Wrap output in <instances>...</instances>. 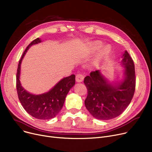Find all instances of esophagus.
Wrapping results in <instances>:
<instances>
[{
	"mask_svg": "<svg viewBox=\"0 0 152 152\" xmlns=\"http://www.w3.org/2000/svg\"><path fill=\"white\" fill-rule=\"evenodd\" d=\"M84 79V76L80 73H77L76 75V81L77 83H81Z\"/></svg>",
	"mask_w": 152,
	"mask_h": 152,
	"instance_id": "esophagus-1",
	"label": "esophagus"
}]
</instances>
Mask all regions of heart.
I'll return each instance as SVG.
<instances>
[{
    "mask_svg": "<svg viewBox=\"0 0 152 152\" xmlns=\"http://www.w3.org/2000/svg\"><path fill=\"white\" fill-rule=\"evenodd\" d=\"M92 49L94 51L99 50L100 48L102 46V43L100 41L94 42L92 45ZM111 52V47L110 45H105L103 47L102 49L98 52L96 56V61H100L103 60L107 58Z\"/></svg>",
    "mask_w": 152,
    "mask_h": 152,
    "instance_id": "obj_1",
    "label": "heart"
}]
</instances>
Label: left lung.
Wrapping results in <instances>:
<instances>
[{"label":"left lung","instance_id":"left-lung-1","mask_svg":"<svg viewBox=\"0 0 152 152\" xmlns=\"http://www.w3.org/2000/svg\"><path fill=\"white\" fill-rule=\"evenodd\" d=\"M122 64L125 66L123 81L113 86L108 83L99 70L92 71L85 77L84 83L87 95L85 106L95 118L108 120L120 115L131 103L135 90V67L127 51L123 54Z\"/></svg>","mask_w":152,"mask_h":152}]
</instances>
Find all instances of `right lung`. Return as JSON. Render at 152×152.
<instances>
[{"label": "right lung", "instance_id": "1", "mask_svg": "<svg viewBox=\"0 0 152 152\" xmlns=\"http://www.w3.org/2000/svg\"><path fill=\"white\" fill-rule=\"evenodd\" d=\"M39 42H41L39 38L34 39L24 51L18 65L16 87L20 102L28 113L37 119H50L57 116L61 110L66 95L75 84V75L63 78L50 91L41 95L31 94L24 89L19 79L21 63L29 47Z\"/></svg>", "mask_w": 152, "mask_h": 152}]
</instances>
